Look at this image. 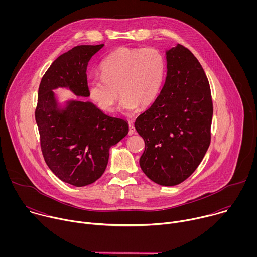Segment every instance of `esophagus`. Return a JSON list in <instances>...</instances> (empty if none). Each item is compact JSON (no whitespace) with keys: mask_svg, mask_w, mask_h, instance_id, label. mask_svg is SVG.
<instances>
[{"mask_svg":"<svg viewBox=\"0 0 257 257\" xmlns=\"http://www.w3.org/2000/svg\"><path fill=\"white\" fill-rule=\"evenodd\" d=\"M128 133H129V135H133L135 133V127L133 126L132 122L129 123V132Z\"/></svg>","mask_w":257,"mask_h":257,"instance_id":"esophagus-1","label":"esophagus"}]
</instances>
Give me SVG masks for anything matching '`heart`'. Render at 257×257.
Segmentation results:
<instances>
[{"mask_svg": "<svg viewBox=\"0 0 257 257\" xmlns=\"http://www.w3.org/2000/svg\"><path fill=\"white\" fill-rule=\"evenodd\" d=\"M166 62L154 48L131 49L122 47L108 55L100 65L101 77L88 81L91 101L104 113H112L120 94V111L133 113L148 106L157 98L165 78Z\"/></svg>", "mask_w": 257, "mask_h": 257, "instance_id": "1", "label": "heart"}]
</instances>
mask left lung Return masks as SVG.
<instances>
[{
  "label": "left lung",
  "instance_id": "8db88e82",
  "mask_svg": "<svg viewBox=\"0 0 257 257\" xmlns=\"http://www.w3.org/2000/svg\"><path fill=\"white\" fill-rule=\"evenodd\" d=\"M167 76L150 108L134 126L145 150L139 165L162 186L186 180L201 163L210 143L212 100L207 77L198 60L177 44L166 51Z\"/></svg>",
  "mask_w": 257,
  "mask_h": 257
}]
</instances>
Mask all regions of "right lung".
Masks as SVG:
<instances>
[{
    "label": "right lung",
    "instance_id": "1",
    "mask_svg": "<svg viewBox=\"0 0 257 257\" xmlns=\"http://www.w3.org/2000/svg\"><path fill=\"white\" fill-rule=\"evenodd\" d=\"M103 46H77L61 55L39 88L35 121L44 159L60 180L76 187L100 178L111 146L129 131L125 120L105 115L91 101L77 98L61 103L54 91L67 88L76 96L88 97L87 65Z\"/></svg>",
    "mask_w": 257,
    "mask_h": 257
}]
</instances>
